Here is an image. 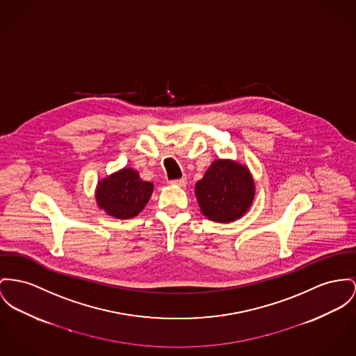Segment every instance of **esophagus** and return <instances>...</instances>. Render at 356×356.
Here are the masks:
<instances>
[{
  "label": "esophagus",
  "mask_w": 356,
  "mask_h": 356,
  "mask_svg": "<svg viewBox=\"0 0 356 356\" xmlns=\"http://www.w3.org/2000/svg\"><path fill=\"white\" fill-rule=\"evenodd\" d=\"M170 184H171V185L181 186V188H185L186 184H188V181H186V178H179V179H172V181H170Z\"/></svg>",
  "instance_id": "esophagus-1"
}]
</instances>
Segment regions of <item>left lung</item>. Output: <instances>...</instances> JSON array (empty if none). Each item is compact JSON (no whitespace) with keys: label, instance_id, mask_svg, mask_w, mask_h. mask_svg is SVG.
Returning <instances> with one entry per match:
<instances>
[{"label":"left lung","instance_id":"obj_1","mask_svg":"<svg viewBox=\"0 0 356 356\" xmlns=\"http://www.w3.org/2000/svg\"><path fill=\"white\" fill-rule=\"evenodd\" d=\"M254 195L255 186L248 168L231 161H214L195 184L201 212L218 222L240 218L251 207Z\"/></svg>","mask_w":356,"mask_h":356}]
</instances>
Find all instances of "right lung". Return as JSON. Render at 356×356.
<instances>
[{
    "label": "right lung",
    "mask_w": 356,
    "mask_h": 356,
    "mask_svg": "<svg viewBox=\"0 0 356 356\" xmlns=\"http://www.w3.org/2000/svg\"><path fill=\"white\" fill-rule=\"evenodd\" d=\"M152 184L142 181L138 171L122 168L98 182L97 204L101 209L118 218H131L142 212L149 201Z\"/></svg>",
    "instance_id": "right-lung-1"
}]
</instances>
